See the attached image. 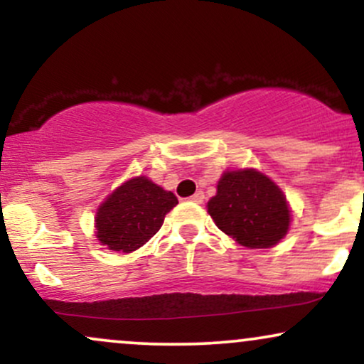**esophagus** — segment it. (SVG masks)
<instances>
[{"instance_id": "1", "label": "esophagus", "mask_w": 364, "mask_h": 364, "mask_svg": "<svg viewBox=\"0 0 364 364\" xmlns=\"http://www.w3.org/2000/svg\"><path fill=\"white\" fill-rule=\"evenodd\" d=\"M203 198H205V195H203L202 191H196L195 195H191V196H190L191 202H195V203H202V202H203Z\"/></svg>"}]
</instances>
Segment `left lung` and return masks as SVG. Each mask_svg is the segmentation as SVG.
Segmentation results:
<instances>
[{
  "mask_svg": "<svg viewBox=\"0 0 364 364\" xmlns=\"http://www.w3.org/2000/svg\"><path fill=\"white\" fill-rule=\"evenodd\" d=\"M207 207L217 228L246 248H270L289 229L286 196L255 169L224 173Z\"/></svg>",
  "mask_w": 364,
  "mask_h": 364,
  "instance_id": "obj_1",
  "label": "left lung"
}]
</instances>
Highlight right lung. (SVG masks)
Instances as JSON below:
<instances>
[{
    "label": "right lung",
    "mask_w": 364,
    "mask_h": 364,
    "mask_svg": "<svg viewBox=\"0 0 364 364\" xmlns=\"http://www.w3.org/2000/svg\"><path fill=\"white\" fill-rule=\"evenodd\" d=\"M178 198L145 176L123 183L107 196L95 215V236L114 252L129 253L161 229Z\"/></svg>",
    "instance_id": "add662e5"
}]
</instances>
